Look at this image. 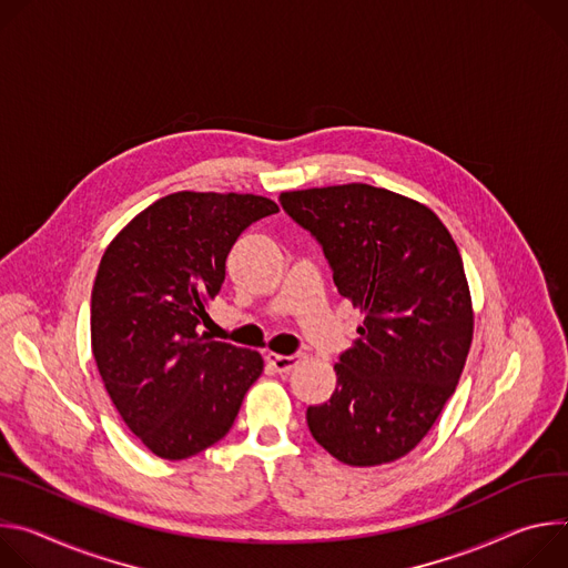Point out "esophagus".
Segmentation results:
<instances>
[{
  "instance_id": "34e87169",
  "label": "esophagus",
  "mask_w": 568,
  "mask_h": 568,
  "mask_svg": "<svg viewBox=\"0 0 568 568\" xmlns=\"http://www.w3.org/2000/svg\"><path fill=\"white\" fill-rule=\"evenodd\" d=\"M266 361H268V365H273L277 372H291V369L302 361V356H300V354L284 356V354H275V352H271V354L266 356Z\"/></svg>"
}]
</instances>
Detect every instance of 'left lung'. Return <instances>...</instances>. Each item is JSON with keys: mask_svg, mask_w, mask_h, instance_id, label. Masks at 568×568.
<instances>
[{"mask_svg": "<svg viewBox=\"0 0 568 568\" xmlns=\"http://www.w3.org/2000/svg\"><path fill=\"white\" fill-rule=\"evenodd\" d=\"M323 245L338 293L365 316L336 390L308 406L316 443L352 467L410 454L463 374L474 308L458 245L426 205L363 182L282 192Z\"/></svg>", "mask_w": 568, "mask_h": 568, "instance_id": "left-lung-1", "label": "left lung"}]
</instances>
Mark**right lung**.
<instances>
[{
	"label": "right lung",
	"instance_id": "right-lung-1",
	"mask_svg": "<svg viewBox=\"0 0 568 568\" xmlns=\"http://www.w3.org/2000/svg\"><path fill=\"white\" fill-rule=\"evenodd\" d=\"M277 203L175 192L105 247L92 288V354L125 426L164 460L196 456L232 428L264 372L255 349L201 332L239 234Z\"/></svg>",
	"mask_w": 568,
	"mask_h": 568
}]
</instances>
